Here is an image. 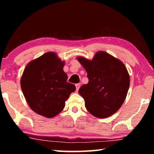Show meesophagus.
<instances>
[{
	"label": "esophagus",
	"mask_w": 154,
	"mask_h": 154,
	"mask_svg": "<svg viewBox=\"0 0 154 154\" xmlns=\"http://www.w3.org/2000/svg\"><path fill=\"white\" fill-rule=\"evenodd\" d=\"M80 83H77V84H75V86H76V89H77V90H78L79 89V88H80Z\"/></svg>",
	"instance_id": "1"
}]
</instances>
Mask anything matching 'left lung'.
I'll return each instance as SVG.
<instances>
[{
	"label": "left lung",
	"instance_id": "left-lung-1",
	"mask_svg": "<svg viewBox=\"0 0 154 154\" xmlns=\"http://www.w3.org/2000/svg\"><path fill=\"white\" fill-rule=\"evenodd\" d=\"M88 72L89 82L79 88L87 110L94 116L105 118L121 107L130 86L125 65L105 51H98L92 60L78 57Z\"/></svg>",
	"mask_w": 154,
	"mask_h": 154
}]
</instances>
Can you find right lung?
Returning a JSON list of instances; mask_svg holds the SVG:
<instances>
[{
	"label": "right lung",
	"mask_w": 154,
	"mask_h": 154,
	"mask_svg": "<svg viewBox=\"0 0 154 154\" xmlns=\"http://www.w3.org/2000/svg\"><path fill=\"white\" fill-rule=\"evenodd\" d=\"M64 65L56 54L48 52L30 62L21 78V88L28 105L45 118L60 113L65 101L76 90L74 84L67 82Z\"/></svg>",
	"instance_id": "add662e5"
}]
</instances>
